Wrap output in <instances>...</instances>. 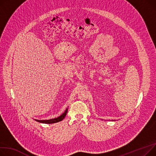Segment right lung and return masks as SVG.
Returning <instances> with one entry per match:
<instances>
[{
	"mask_svg": "<svg viewBox=\"0 0 156 156\" xmlns=\"http://www.w3.org/2000/svg\"><path fill=\"white\" fill-rule=\"evenodd\" d=\"M68 112V108L65 110V112L62 114L61 115H60L59 117H58V118H55V119H50V120H36L37 122H40V123H56L58 122H60L61 120H63L65 116L66 115V113Z\"/></svg>",
	"mask_w": 156,
	"mask_h": 156,
	"instance_id": "obj_1",
	"label": "right lung"
}]
</instances>
